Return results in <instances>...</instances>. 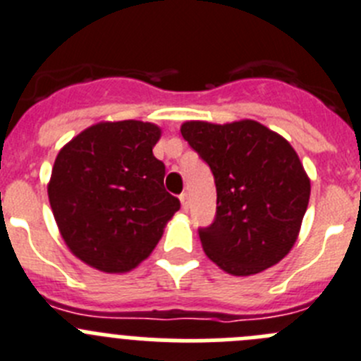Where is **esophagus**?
I'll return each mask as SVG.
<instances>
[{
	"mask_svg": "<svg viewBox=\"0 0 361 361\" xmlns=\"http://www.w3.org/2000/svg\"><path fill=\"white\" fill-rule=\"evenodd\" d=\"M180 201H181V208H183V210H188V204H190V200H188L187 192L180 194Z\"/></svg>",
	"mask_w": 361,
	"mask_h": 361,
	"instance_id": "obj_1",
	"label": "esophagus"
}]
</instances>
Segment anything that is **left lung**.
<instances>
[{
  "mask_svg": "<svg viewBox=\"0 0 361 361\" xmlns=\"http://www.w3.org/2000/svg\"><path fill=\"white\" fill-rule=\"evenodd\" d=\"M181 135L210 165L217 214L200 228L207 257L233 276L278 264L298 240L310 178L294 147L257 121H187Z\"/></svg>",
  "mask_w": 361,
  "mask_h": 361,
  "instance_id": "8db88e82",
  "label": "left lung"
}]
</instances>
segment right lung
Returning a JSON list of instances; mask_svg holds the SVG:
<instances>
[{
  "label": "right lung",
  "instance_id": "add662e5",
  "mask_svg": "<svg viewBox=\"0 0 361 361\" xmlns=\"http://www.w3.org/2000/svg\"><path fill=\"white\" fill-rule=\"evenodd\" d=\"M160 133L142 121L97 123L56 154L48 183L56 226L74 257L97 271L137 267L180 210L153 154Z\"/></svg>",
  "mask_w": 361,
  "mask_h": 361
}]
</instances>
